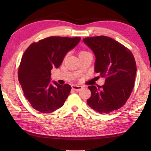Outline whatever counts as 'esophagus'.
<instances>
[{
    "label": "esophagus",
    "instance_id": "1",
    "mask_svg": "<svg viewBox=\"0 0 151 151\" xmlns=\"http://www.w3.org/2000/svg\"><path fill=\"white\" fill-rule=\"evenodd\" d=\"M83 88V86H79V85H72V88L73 90H75V91H80Z\"/></svg>",
    "mask_w": 151,
    "mask_h": 151
}]
</instances>
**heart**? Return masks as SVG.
<instances>
[{
  "label": "heart",
  "instance_id": "1",
  "mask_svg": "<svg viewBox=\"0 0 151 151\" xmlns=\"http://www.w3.org/2000/svg\"><path fill=\"white\" fill-rule=\"evenodd\" d=\"M86 53H88V52H85V51H81V52H79V56L82 55H84V54H86Z\"/></svg>",
  "mask_w": 151,
  "mask_h": 151
}]
</instances>
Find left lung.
I'll return each instance as SVG.
<instances>
[{
    "label": "left lung",
    "instance_id": "1",
    "mask_svg": "<svg viewBox=\"0 0 151 151\" xmlns=\"http://www.w3.org/2000/svg\"><path fill=\"white\" fill-rule=\"evenodd\" d=\"M83 42L95 56L94 71L105 78L103 86H89L88 105L100 114H109L126 103L134 85L137 65L132 52L106 36L88 37Z\"/></svg>",
    "mask_w": 151,
    "mask_h": 151
}]
</instances>
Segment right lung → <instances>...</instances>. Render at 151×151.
<instances>
[{
    "instance_id": "1",
    "label": "right lung",
    "mask_w": 151,
    "mask_h": 151,
    "mask_svg": "<svg viewBox=\"0 0 151 151\" xmlns=\"http://www.w3.org/2000/svg\"><path fill=\"white\" fill-rule=\"evenodd\" d=\"M81 39L50 37L32 43L25 50L19 68V81L25 98L37 111L50 113L64 105L71 86L51 81L50 71L59 67L65 55Z\"/></svg>"
}]
</instances>
